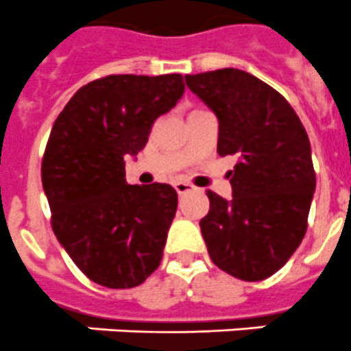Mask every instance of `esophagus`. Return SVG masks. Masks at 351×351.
<instances>
[{
	"label": "esophagus",
	"instance_id": "esophagus-1",
	"mask_svg": "<svg viewBox=\"0 0 351 351\" xmlns=\"http://www.w3.org/2000/svg\"><path fill=\"white\" fill-rule=\"evenodd\" d=\"M193 189H194L193 185L185 184V182H178V184H175V191L180 194V196H184V194L191 193Z\"/></svg>",
	"mask_w": 351,
	"mask_h": 351
}]
</instances>
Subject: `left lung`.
Masks as SVG:
<instances>
[{"instance_id": "left-lung-1", "label": "left lung", "mask_w": 351, "mask_h": 351, "mask_svg": "<svg viewBox=\"0 0 351 351\" xmlns=\"http://www.w3.org/2000/svg\"><path fill=\"white\" fill-rule=\"evenodd\" d=\"M217 114V154L239 155L233 197L208 191L199 221L212 261L242 281H263L291 258L307 230L316 175L302 121L288 100L239 69L185 75Z\"/></svg>"}]
</instances>
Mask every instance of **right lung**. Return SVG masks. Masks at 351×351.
Instances as JSON below:
<instances>
[{
    "mask_svg": "<svg viewBox=\"0 0 351 351\" xmlns=\"http://www.w3.org/2000/svg\"><path fill=\"white\" fill-rule=\"evenodd\" d=\"M180 74L106 75L84 84L56 118L42 185L58 242L100 286H139L162 261L178 196L167 184L129 185L127 155L184 95Z\"/></svg>",
    "mask_w": 351,
    "mask_h": 351,
    "instance_id": "right-lung-1",
    "label": "right lung"
}]
</instances>
